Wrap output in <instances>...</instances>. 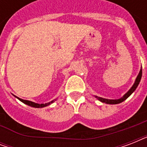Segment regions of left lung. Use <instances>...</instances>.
<instances>
[{"mask_svg":"<svg viewBox=\"0 0 147 147\" xmlns=\"http://www.w3.org/2000/svg\"><path fill=\"white\" fill-rule=\"evenodd\" d=\"M141 77H142V68L140 69V71L139 74H138V76H137V78H136V80H135L134 84L133 85V86L130 88V89L128 91L127 93H126L124 95H123L122 98H119V99H115V100H111V99H106V98H100V97H98L95 96V98H98V100L101 101L103 103H106V104H110V105H116V104H120V103L123 102V100H125L128 97L130 96V94H132L133 92H134L136 88H137L138 85L140 84V82L141 80Z\"/></svg>","mask_w":147,"mask_h":147,"instance_id":"obj_1","label":"left lung"}]
</instances>
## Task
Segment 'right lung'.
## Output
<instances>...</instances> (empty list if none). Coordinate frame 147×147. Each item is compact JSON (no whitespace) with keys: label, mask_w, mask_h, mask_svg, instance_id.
Masks as SVG:
<instances>
[{"label":"right lung","mask_w":147,"mask_h":147,"mask_svg":"<svg viewBox=\"0 0 147 147\" xmlns=\"http://www.w3.org/2000/svg\"><path fill=\"white\" fill-rule=\"evenodd\" d=\"M17 98H18L20 101H22L23 103L24 104H26V105H29V106H31V107H38V108H40V107H47L48 105H49L50 104L54 102V100H52L49 103H46V104H37V103H35V102H33V101H30V100H24V99H21V98H18V97L15 96Z\"/></svg>","instance_id":"add662e5"}]
</instances>
